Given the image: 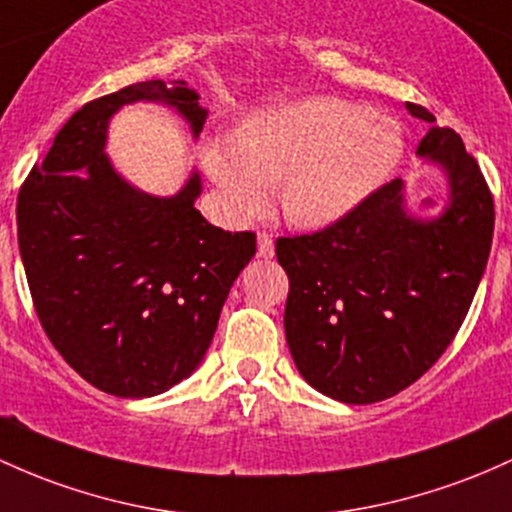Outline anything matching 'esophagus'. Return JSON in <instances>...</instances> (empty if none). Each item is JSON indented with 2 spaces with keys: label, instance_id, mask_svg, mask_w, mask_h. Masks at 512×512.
Here are the masks:
<instances>
[{
  "label": "esophagus",
  "instance_id": "34e87169",
  "mask_svg": "<svg viewBox=\"0 0 512 512\" xmlns=\"http://www.w3.org/2000/svg\"><path fill=\"white\" fill-rule=\"evenodd\" d=\"M257 255L265 257V260L274 255V240L269 233H257Z\"/></svg>",
  "mask_w": 512,
  "mask_h": 512
}]
</instances>
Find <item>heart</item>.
Returning <instances> with one entry per match:
<instances>
[{
  "label": "heart",
  "mask_w": 512,
  "mask_h": 512,
  "mask_svg": "<svg viewBox=\"0 0 512 512\" xmlns=\"http://www.w3.org/2000/svg\"><path fill=\"white\" fill-rule=\"evenodd\" d=\"M401 155L403 131L391 116L340 97L257 111L238 138L211 136L201 145L230 216H260L279 184L286 221L299 228L340 221L391 177Z\"/></svg>",
  "instance_id": "obj_1"
}]
</instances>
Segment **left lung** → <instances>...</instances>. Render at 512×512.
<instances>
[{
	"mask_svg": "<svg viewBox=\"0 0 512 512\" xmlns=\"http://www.w3.org/2000/svg\"><path fill=\"white\" fill-rule=\"evenodd\" d=\"M406 106L435 123L425 106ZM418 155L447 172V204L435 218L408 216L403 182L391 179L340 221L277 240L291 357L335 401L376 403L418 381L462 328L486 269L493 196L479 162L459 133L437 126Z\"/></svg>",
	"mask_w": 512,
	"mask_h": 512,
	"instance_id": "left-lung-1",
	"label": "left lung"
}]
</instances>
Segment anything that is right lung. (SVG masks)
<instances>
[{"instance_id":"1","label":"right lung","mask_w":512,"mask_h":512,"mask_svg":"<svg viewBox=\"0 0 512 512\" xmlns=\"http://www.w3.org/2000/svg\"><path fill=\"white\" fill-rule=\"evenodd\" d=\"M162 101L192 126L206 109L187 82L148 80L87 101L19 189L16 226L28 289L48 340L99 391L145 398L204 359L255 233L216 228L194 209L192 174L170 199L133 189L104 155L123 104Z\"/></svg>"}]
</instances>
